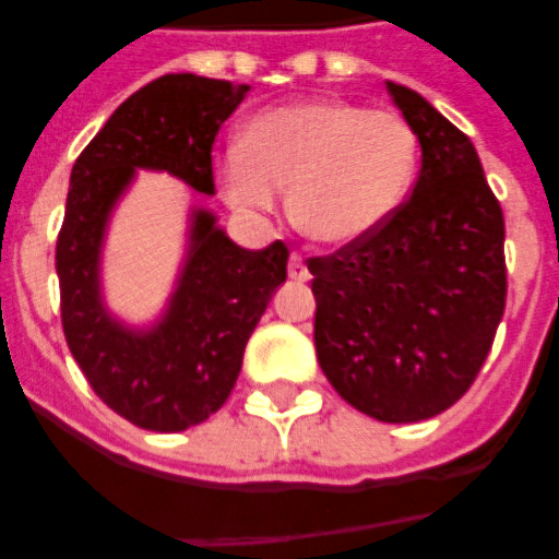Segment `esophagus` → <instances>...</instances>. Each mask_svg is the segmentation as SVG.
Returning a JSON list of instances; mask_svg holds the SVG:
<instances>
[{
    "mask_svg": "<svg viewBox=\"0 0 559 559\" xmlns=\"http://www.w3.org/2000/svg\"><path fill=\"white\" fill-rule=\"evenodd\" d=\"M289 278H296V281L310 278V272H307V263L301 254H293V258H289Z\"/></svg>",
    "mask_w": 559,
    "mask_h": 559,
    "instance_id": "34e87169",
    "label": "esophagus"
}]
</instances>
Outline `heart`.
<instances>
[{"instance_id":"heart-1","label":"heart","mask_w":559,"mask_h":559,"mask_svg":"<svg viewBox=\"0 0 559 559\" xmlns=\"http://www.w3.org/2000/svg\"><path fill=\"white\" fill-rule=\"evenodd\" d=\"M417 168L415 130L394 112L313 98L249 118L217 170L240 214H272L289 188V217L313 243L354 246L406 200Z\"/></svg>"}]
</instances>
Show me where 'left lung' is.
Returning a JSON list of instances; mask_svg holds the SVG:
<instances>
[{"instance_id":"left-lung-1","label":"left lung","mask_w":559,"mask_h":559,"mask_svg":"<svg viewBox=\"0 0 559 559\" xmlns=\"http://www.w3.org/2000/svg\"><path fill=\"white\" fill-rule=\"evenodd\" d=\"M415 130L420 174L368 240L310 258L316 357L342 400L382 424L441 415L481 371L502 322L504 217L478 153L408 86L385 81Z\"/></svg>"}]
</instances>
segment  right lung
<instances>
[{"mask_svg":"<svg viewBox=\"0 0 559 559\" xmlns=\"http://www.w3.org/2000/svg\"><path fill=\"white\" fill-rule=\"evenodd\" d=\"M252 86L165 74L130 95L78 156L57 237L63 333L104 403L151 432H182L228 400L246 342L287 281V246L243 249L205 205L188 209L186 249L156 319L112 313L104 287L109 226L139 170L214 193L211 147Z\"/></svg>","mask_w":559,"mask_h":559,"instance_id":"add662e5","label":"right lung"}]
</instances>
